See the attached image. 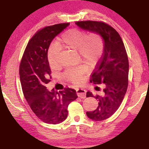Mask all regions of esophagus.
<instances>
[{
	"label": "esophagus",
	"instance_id": "obj_1",
	"mask_svg": "<svg viewBox=\"0 0 149 149\" xmlns=\"http://www.w3.org/2000/svg\"><path fill=\"white\" fill-rule=\"evenodd\" d=\"M76 94L79 97L85 98L86 97V91L82 88H78L76 89Z\"/></svg>",
	"mask_w": 149,
	"mask_h": 149
}]
</instances>
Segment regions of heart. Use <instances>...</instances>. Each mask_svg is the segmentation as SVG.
Here are the masks:
<instances>
[{
  "mask_svg": "<svg viewBox=\"0 0 149 149\" xmlns=\"http://www.w3.org/2000/svg\"><path fill=\"white\" fill-rule=\"evenodd\" d=\"M56 45L49 47L47 52V60L52 67L58 65L60 56L58 47L72 49L78 52L81 58L87 65L94 66L102 58L104 49L102 37L97 33H87L82 30L73 29L65 32L56 41ZM86 70L84 66L75 69H68L65 71L63 77L67 80L78 84L82 80V76Z\"/></svg>",
  "mask_w": 149,
  "mask_h": 149,
  "instance_id": "heart-1",
  "label": "heart"
}]
</instances>
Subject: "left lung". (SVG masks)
Returning a JSON list of instances; mask_svg holds the SVG:
<instances>
[{
	"label": "left lung",
	"mask_w": 149,
	"mask_h": 149,
	"mask_svg": "<svg viewBox=\"0 0 149 149\" xmlns=\"http://www.w3.org/2000/svg\"><path fill=\"white\" fill-rule=\"evenodd\" d=\"M77 26L85 31L97 33L102 37L104 49L102 59L91 76V82L103 84L100 95L93 96L88 91L86 97H93L98 102L97 109L86 112L91 119L100 121L110 117L118 110L123 100L128 86L129 61L121 37L114 29L102 22H77ZM99 91L98 86L95 88Z\"/></svg>",
	"instance_id": "8db88e82"
}]
</instances>
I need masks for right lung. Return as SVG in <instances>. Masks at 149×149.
I'll list each match as a JSON object with an SVG mask.
<instances>
[{
    "label": "right lung",
    "mask_w": 149,
    "mask_h": 149,
    "mask_svg": "<svg viewBox=\"0 0 149 149\" xmlns=\"http://www.w3.org/2000/svg\"><path fill=\"white\" fill-rule=\"evenodd\" d=\"M69 23L49 26L39 31L31 39L19 65V78L24 97L30 108L43 122L56 125L66 119L67 107L78 96L74 89L47 91L51 73L47 51L54 37L68 26Z\"/></svg>",
    "instance_id": "add662e5"
}]
</instances>
